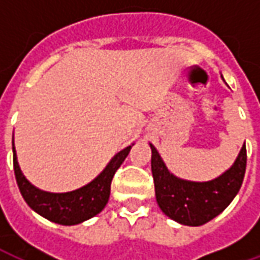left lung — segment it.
<instances>
[{"mask_svg": "<svg viewBox=\"0 0 260 260\" xmlns=\"http://www.w3.org/2000/svg\"><path fill=\"white\" fill-rule=\"evenodd\" d=\"M152 147V174L156 199L166 216L184 225L198 227L218 216L240 191L246 169L245 143L225 173L206 182L181 180L169 171Z\"/></svg>", "mask_w": 260, "mask_h": 260, "instance_id": "1", "label": "left lung"}]
</instances>
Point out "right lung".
Returning a JSON list of instances; mask_svg holds the SVG:
<instances>
[{
    "mask_svg": "<svg viewBox=\"0 0 260 260\" xmlns=\"http://www.w3.org/2000/svg\"><path fill=\"white\" fill-rule=\"evenodd\" d=\"M131 147L132 146L125 147L124 150L117 153L107 164V167L87 185L72 192L51 193L39 189L26 180V177L20 171L16 150L12 143L15 178L20 193L30 209L50 221L62 225H74L99 214L107 205L114 174L128 156Z\"/></svg>",
    "mask_w": 260,
    "mask_h": 260,
    "instance_id": "right-lung-1",
    "label": "right lung"
}]
</instances>
